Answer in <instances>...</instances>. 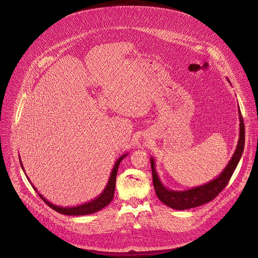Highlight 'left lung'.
<instances>
[{
    "instance_id": "1",
    "label": "left lung",
    "mask_w": 258,
    "mask_h": 258,
    "mask_svg": "<svg viewBox=\"0 0 258 258\" xmlns=\"http://www.w3.org/2000/svg\"><path fill=\"white\" fill-rule=\"evenodd\" d=\"M228 82L230 83L229 79H228ZM238 111H239L240 131H239V140L237 143V148L231 160L228 162L227 166L224 168L222 172H220V174L215 176L213 179L209 180L208 182L204 183V185L197 186L188 190H182V191H175V190L166 188L160 180L159 175L156 171L154 158L152 156L150 157L154 189L158 199L162 203L176 210L190 209V208H194V207L203 205L205 203H208L209 201L213 200L220 192L225 189V187L228 185L231 176L233 175L244 151L245 127H244V122H243V118H242L239 107H238Z\"/></svg>"
}]
</instances>
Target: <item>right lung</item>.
<instances>
[{
  "instance_id": "right-lung-1",
  "label": "right lung",
  "mask_w": 258,
  "mask_h": 258,
  "mask_svg": "<svg viewBox=\"0 0 258 258\" xmlns=\"http://www.w3.org/2000/svg\"><path fill=\"white\" fill-rule=\"evenodd\" d=\"M128 155V153H125L123 155H121L117 160L116 162L114 163V166L111 170V173H110V176H109V179H108V182L106 187L104 188V190L102 191V193L97 196L95 199L89 201V202H86V203H83V204H80V205H77V206H58V205H55L53 204L52 202L48 201L42 194H40L38 192V190H36V188L32 185V183L30 182V185L32 186V188L34 189L35 192H38L39 196L42 198V200L48 205L50 206L52 209H54L55 211L61 213V214H65V215H87V214H92V213H95L101 209H103L104 207H106L110 202L112 201L113 199V196H114V190H115V182H116V174H117V170H118V167H119V164L121 162V160L126 157ZM19 161H20V165H21V168L22 170L24 171V167L22 165V162H21V159L19 157ZM25 172V171H24ZM28 178V177H27ZM29 180V178H28ZM30 181V180H29Z\"/></svg>"
}]
</instances>
